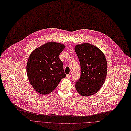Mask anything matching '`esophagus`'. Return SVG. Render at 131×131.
<instances>
[{"label":"esophagus","instance_id":"esophagus-1","mask_svg":"<svg viewBox=\"0 0 131 131\" xmlns=\"http://www.w3.org/2000/svg\"><path fill=\"white\" fill-rule=\"evenodd\" d=\"M66 77H67V78H68V79H70V78L71 77V74H67Z\"/></svg>","mask_w":131,"mask_h":131}]
</instances>
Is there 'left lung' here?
Listing matches in <instances>:
<instances>
[{
    "instance_id": "1",
    "label": "left lung",
    "mask_w": 131,
    "mask_h": 131,
    "mask_svg": "<svg viewBox=\"0 0 131 131\" xmlns=\"http://www.w3.org/2000/svg\"><path fill=\"white\" fill-rule=\"evenodd\" d=\"M74 50L79 60L81 72L76 83V90L83 96L94 94L106 78V59L101 50L88 43L76 45Z\"/></svg>"
}]
</instances>
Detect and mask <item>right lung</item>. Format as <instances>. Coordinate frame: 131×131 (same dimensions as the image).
Here are the masks:
<instances>
[{
  "label": "right lung",
  "mask_w": 131,
  "mask_h": 131,
  "mask_svg": "<svg viewBox=\"0 0 131 131\" xmlns=\"http://www.w3.org/2000/svg\"><path fill=\"white\" fill-rule=\"evenodd\" d=\"M65 46L55 42H47L35 49L27 62V73L30 84L40 94L53 91L66 74L59 55Z\"/></svg>",
  "instance_id": "obj_1"
}]
</instances>
